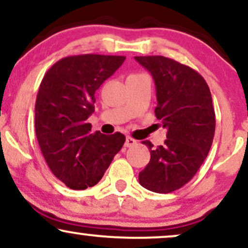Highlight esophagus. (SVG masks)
I'll return each mask as SVG.
<instances>
[{
    "label": "esophagus",
    "mask_w": 248,
    "mask_h": 248,
    "mask_svg": "<svg viewBox=\"0 0 248 248\" xmlns=\"http://www.w3.org/2000/svg\"><path fill=\"white\" fill-rule=\"evenodd\" d=\"M136 144H137V141H136V140L132 139V137H130V136H128L127 139H126V142H124V145H126L127 148L134 147V145H136Z\"/></svg>",
    "instance_id": "1"
}]
</instances>
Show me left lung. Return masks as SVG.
<instances>
[{
  "label": "left lung",
  "mask_w": 248,
  "mask_h": 248,
  "mask_svg": "<svg viewBox=\"0 0 248 248\" xmlns=\"http://www.w3.org/2000/svg\"><path fill=\"white\" fill-rule=\"evenodd\" d=\"M156 85L155 114L168 134L163 145L150 149V162L139 181L151 192H174L192 179L208 156L215 135V109L203 77L188 65L160 55L135 56Z\"/></svg>",
  "instance_id": "obj_1"
}]
</instances>
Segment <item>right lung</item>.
<instances>
[{
	"label": "right lung",
	"instance_id": "add662e5",
	"mask_svg": "<svg viewBox=\"0 0 248 248\" xmlns=\"http://www.w3.org/2000/svg\"><path fill=\"white\" fill-rule=\"evenodd\" d=\"M126 60L83 54L61 59L45 74L35 100V135L47 165L71 189L97 185L126 137L91 134L95 91Z\"/></svg>",
	"mask_w": 248,
	"mask_h": 248
}]
</instances>
